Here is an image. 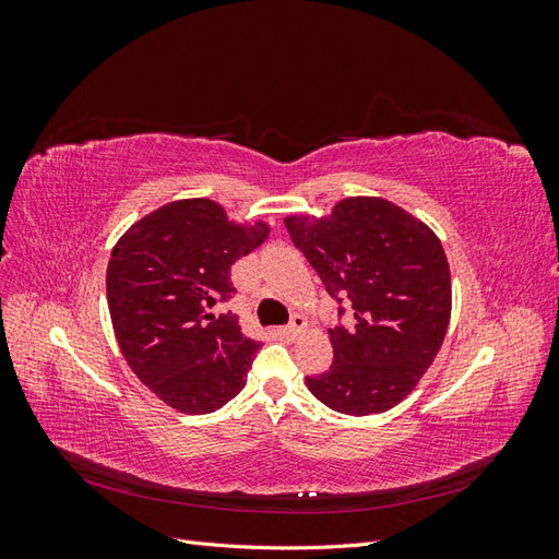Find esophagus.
I'll use <instances>...</instances> for the list:
<instances>
[{
    "label": "esophagus",
    "instance_id": "obj_1",
    "mask_svg": "<svg viewBox=\"0 0 559 559\" xmlns=\"http://www.w3.org/2000/svg\"><path fill=\"white\" fill-rule=\"evenodd\" d=\"M302 329H306V317L294 314L289 324L282 326V329H277V333H280L282 337H286V341H294V337H296Z\"/></svg>",
    "mask_w": 559,
    "mask_h": 559
}]
</instances>
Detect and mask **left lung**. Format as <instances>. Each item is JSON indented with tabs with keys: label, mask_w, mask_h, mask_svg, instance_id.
<instances>
[{
	"label": "left lung",
	"mask_w": 559,
	"mask_h": 559,
	"mask_svg": "<svg viewBox=\"0 0 559 559\" xmlns=\"http://www.w3.org/2000/svg\"><path fill=\"white\" fill-rule=\"evenodd\" d=\"M294 245L349 326L329 331L333 364L306 378L335 413L373 415L408 396L436 359L450 321V265L441 240L382 198H347L329 218H284Z\"/></svg>",
	"instance_id": "8db88e82"
}]
</instances>
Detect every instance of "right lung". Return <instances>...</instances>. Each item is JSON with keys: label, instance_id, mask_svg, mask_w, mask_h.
I'll use <instances>...</instances> for the list:
<instances>
[{"label": "right lung", "instance_id": "right-lung-1", "mask_svg": "<svg viewBox=\"0 0 559 559\" xmlns=\"http://www.w3.org/2000/svg\"><path fill=\"white\" fill-rule=\"evenodd\" d=\"M267 238L265 224L238 226L205 198L170 202L116 242L107 300L132 373L170 408L214 413L238 396L261 343L216 306L235 294L230 265Z\"/></svg>", "mask_w": 559, "mask_h": 559}]
</instances>
